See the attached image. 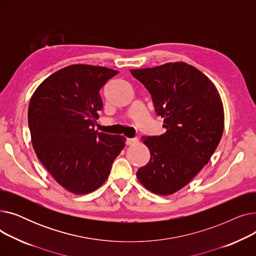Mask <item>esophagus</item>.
<instances>
[{"label": "esophagus", "instance_id": "1", "mask_svg": "<svg viewBox=\"0 0 256 256\" xmlns=\"http://www.w3.org/2000/svg\"><path fill=\"white\" fill-rule=\"evenodd\" d=\"M137 142H138V138H128L126 141V145H132V144H135Z\"/></svg>", "mask_w": 256, "mask_h": 256}]
</instances>
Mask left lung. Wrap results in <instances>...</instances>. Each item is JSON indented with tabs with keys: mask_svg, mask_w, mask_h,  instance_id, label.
<instances>
[{
	"mask_svg": "<svg viewBox=\"0 0 256 256\" xmlns=\"http://www.w3.org/2000/svg\"><path fill=\"white\" fill-rule=\"evenodd\" d=\"M152 96L166 132L142 137L150 160L137 172L139 182L158 195H171L189 184L208 163L221 140L224 110L212 80L184 62L130 70Z\"/></svg>",
	"mask_w": 256,
	"mask_h": 256,
	"instance_id": "left-lung-1",
	"label": "left lung"
}]
</instances>
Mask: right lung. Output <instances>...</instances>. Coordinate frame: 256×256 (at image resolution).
<instances>
[{"mask_svg": "<svg viewBox=\"0 0 256 256\" xmlns=\"http://www.w3.org/2000/svg\"><path fill=\"white\" fill-rule=\"evenodd\" d=\"M118 72L74 64L35 90L28 122L36 156L55 180L74 194H87L108 178L126 138L94 130L102 109L100 90Z\"/></svg>", "mask_w": 256, "mask_h": 256, "instance_id": "add662e5", "label": "right lung"}]
</instances>
